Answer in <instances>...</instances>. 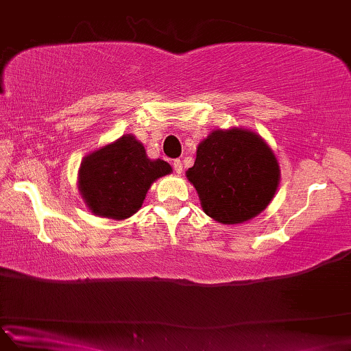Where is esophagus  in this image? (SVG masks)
<instances>
[{
  "label": "esophagus",
  "instance_id": "34e87169",
  "mask_svg": "<svg viewBox=\"0 0 351 351\" xmlns=\"http://www.w3.org/2000/svg\"><path fill=\"white\" fill-rule=\"evenodd\" d=\"M173 169L178 175L182 173V162L181 160H173Z\"/></svg>",
  "mask_w": 351,
  "mask_h": 351
}]
</instances>
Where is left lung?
Returning <instances> with one entry per match:
<instances>
[{
    "label": "left lung",
    "instance_id": "8db88e82",
    "mask_svg": "<svg viewBox=\"0 0 351 351\" xmlns=\"http://www.w3.org/2000/svg\"><path fill=\"white\" fill-rule=\"evenodd\" d=\"M206 215L223 225L244 223L263 213L278 190L279 162L256 132L215 130L196 152L187 170Z\"/></svg>",
    "mask_w": 351,
    "mask_h": 351
}]
</instances>
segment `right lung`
Instances as JSON below:
<instances>
[{"instance_id": "add662e5", "label": "right lung", "mask_w": 351, "mask_h": 351, "mask_svg": "<svg viewBox=\"0 0 351 351\" xmlns=\"http://www.w3.org/2000/svg\"><path fill=\"white\" fill-rule=\"evenodd\" d=\"M169 173V162L149 160L145 146L126 134L84 156L78 190L95 215L123 220L140 210L151 184Z\"/></svg>"}]
</instances>
